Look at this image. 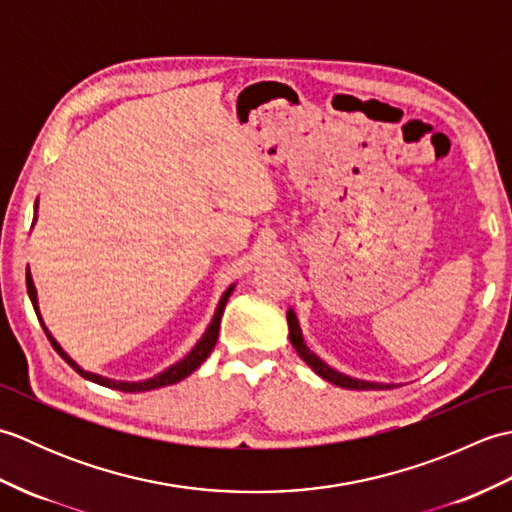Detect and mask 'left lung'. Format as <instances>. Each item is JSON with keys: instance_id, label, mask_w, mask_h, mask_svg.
<instances>
[{"instance_id": "left-lung-1", "label": "left lung", "mask_w": 512, "mask_h": 512, "mask_svg": "<svg viewBox=\"0 0 512 512\" xmlns=\"http://www.w3.org/2000/svg\"><path fill=\"white\" fill-rule=\"evenodd\" d=\"M286 319H288V330H290V343L295 347L297 354L306 361L314 374H319L323 380H328V383L336 385V387H343V389H394V383H372V380H361V378H352L347 374L336 372L334 367H330L325 361L314 354L310 347L303 341V332L299 328V319H297V312L295 310H288L286 312Z\"/></svg>"}]
</instances>
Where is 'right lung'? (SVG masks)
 I'll list each match as a JSON object with an SVG mask.
<instances>
[{
  "mask_svg": "<svg viewBox=\"0 0 512 512\" xmlns=\"http://www.w3.org/2000/svg\"><path fill=\"white\" fill-rule=\"evenodd\" d=\"M37 209H39V200L35 202V217H32V226H35V222H37ZM26 286H28V297H30V301H32V308H35V312H37V319H39V323H41V328H43V332H46L48 341L52 343V347H54V350H57V354L63 358V361L68 363V365L74 369V372H79L85 380H92V383L103 385V387H110V389L127 391V394H138V391H149V389L167 387V385H173V383H180L182 378H187L189 374H193L195 369H198V367L206 361V358H209L211 350L215 347V343H217V332H220V321H222V314H224V308H226V301H228V297L233 295V290H235V284H231V286H228V288L224 290V295H222L220 303H217V308H215V314H213V319H211V323H209V328L204 330V334L200 336V341L191 347V352H189L187 356H184V358H180L178 363H173L171 367L165 369V372H160V374L151 376V378H145V380H114V378H105V376H101V374L85 372V369H83L79 363L72 361V358H70L68 354H65L63 347L57 343V339H54L52 332L46 328V323H43L41 310H39L37 288H35V281H32L30 268L26 270Z\"/></svg>",
  "mask_w": 512,
  "mask_h": 512,
  "instance_id": "obj_1",
  "label": "right lung"
}]
</instances>
